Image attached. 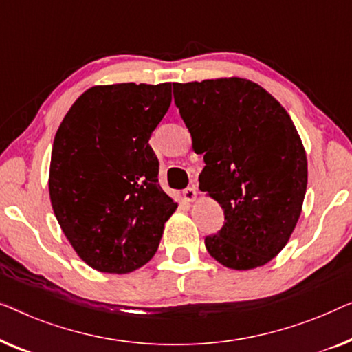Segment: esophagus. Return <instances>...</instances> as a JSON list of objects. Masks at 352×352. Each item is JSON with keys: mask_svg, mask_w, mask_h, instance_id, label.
<instances>
[{"mask_svg": "<svg viewBox=\"0 0 352 352\" xmlns=\"http://www.w3.org/2000/svg\"><path fill=\"white\" fill-rule=\"evenodd\" d=\"M183 197H185L186 201H190V202H192L197 197V190L195 186H188V188H185V190H183Z\"/></svg>", "mask_w": 352, "mask_h": 352, "instance_id": "1", "label": "esophagus"}]
</instances>
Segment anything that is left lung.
Returning a JSON list of instances; mask_svg holds the SVG:
<instances>
[{
  "label": "left lung",
  "mask_w": 352,
  "mask_h": 352,
  "mask_svg": "<svg viewBox=\"0 0 352 352\" xmlns=\"http://www.w3.org/2000/svg\"><path fill=\"white\" fill-rule=\"evenodd\" d=\"M174 100L206 167L201 191L225 223L206 236L209 254L232 270L268 263L300 219L308 183L303 143L289 113L242 78L174 84Z\"/></svg>",
  "instance_id": "obj_1"
}]
</instances>
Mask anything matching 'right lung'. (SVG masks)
Masks as SVG:
<instances>
[{
	"label": "right lung",
	"mask_w": 352,
	"mask_h": 352,
	"mask_svg": "<svg viewBox=\"0 0 352 352\" xmlns=\"http://www.w3.org/2000/svg\"><path fill=\"white\" fill-rule=\"evenodd\" d=\"M170 102V82L96 86L58 127L49 172L52 209L94 270L124 274L145 265L177 209L160 186V161L148 143Z\"/></svg>",
	"instance_id": "right-lung-1"
}]
</instances>
